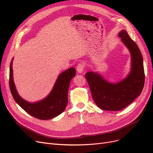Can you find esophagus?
I'll list each match as a JSON object with an SVG mask.
<instances>
[{
    "label": "esophagus",
    "instance_id": "1",
    "mask_svg": "<svg viewBox=\"0 0 153 153\" xmlns=\"http://www.w3.org/2000/svg\"><path fill=\"white\" fill-rule=\"evenodd\" d=\"M84 69V65L82 63H79L76 68L77 71L79 72V73H82Z\"/></svg>",
    "mask_w": 153,
    "mask_h": 153
}]
</instances>
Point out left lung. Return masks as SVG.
<instances>
[{"mask_svg": "<svg viewBox=\"0 0 153 153\" xmlns=\"http://www.w3.org/2000/svg\"><path fill=\"white\" fill-rule=\"evenodd\" d=\"M118 36L131 54V71L126 77L111 83L98 72H88L85 75L95 104L103 110L123 109L141 94L144 84L143 59L138 46L125 30Z\"/></svg>", "mask_w": 153, "mask_h": 153, "instance_id": "8db88e82", "label": "left lung"}]
</instances>
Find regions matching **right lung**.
<instances>
[{
    "label": "right lung",
    "instance_id": "right-lung-1",
    "mask_svg": "<svg viewBox=\"0 0 153 153\" xmlns=\"http://www.w3.org/2000/svg\"><path fill=\"white\" fill-rule=\"evenodd\" d=\"M10 65L9 85L15 101L28 114L40 120H50L58 116L65 110L68 103V93L72 78L76 76V69L70 68L61 73L52 91L46 98L30 103L23 99L19 95L13 82L12 61Z\"/></svg>",
    "mask_w": 153,
    "mask_h": 153
}]
</instances>
